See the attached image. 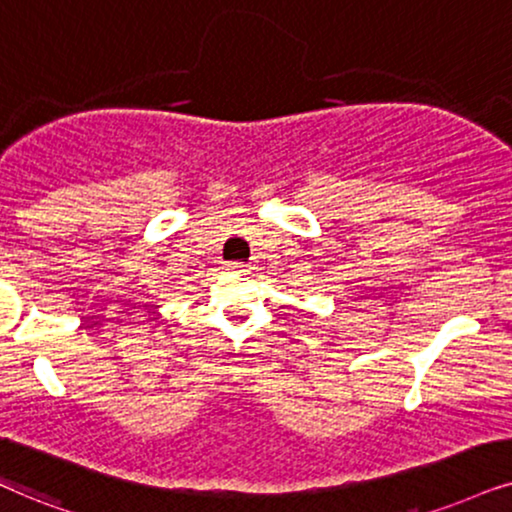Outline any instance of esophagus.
Returning <instances> with one entry per match:
<instances>
[{"mask_svg": "<svg viewBox=\"0 0 512 512\" xmlns=\"http://www.w3.org/2000/svg\"><path fill=\"white\" fill-rule=\"evenodd\" d=\"M245 267H248V264H243V262H231V264H226V269H238V271L245 269Z\"/></svg>", "mask_w": 512, "mask_h": 512, "instance_id": "obj_1", "label": "esophagus"}]
</instances>
